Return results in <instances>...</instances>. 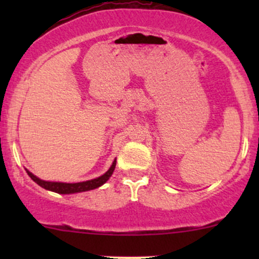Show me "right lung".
Here are the masks:
<instances>
[{
  "instance_id": "right-lung-1",
  "label": "right lung",
  "mask_w": 259,
  "mask_h": 259,
  "mask_svg": "<svg viewBox=\"0 0 259 259\" xmlns=\"http://www.w3.org/2000/svg\"><path fill=\"white\" fill-rule=\"evenodd\" d=\"M115 164H117V159L113 160L112 165L103 175L96 178V179L81 181V183H59V181L41 180L40 178H37L36 175L32 174L31 171L28 170V169H25V170H26V173H28L29 177H30L31 179L37 184V185L44 187V189L49 190V191L57 192V194L69 195V194H76V192L90 191V190L97 189V187L102 186L103 184H105L106 181H108L109 178L112 177L113 171H114V169H115Z\"/></svg>"
}]
</instances>
